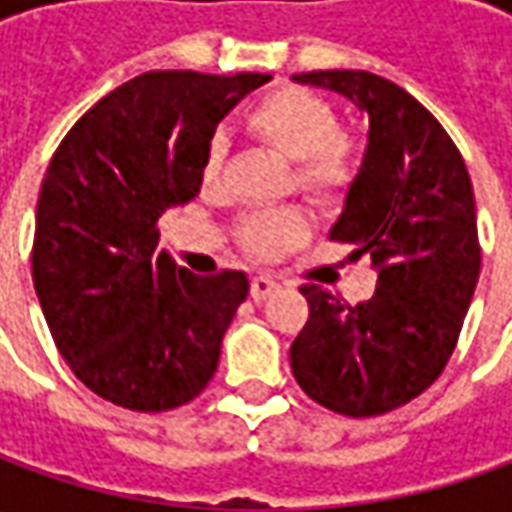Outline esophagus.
Wrapping results in <instances>:
<instances>
[{
    "label": "esophagus",
    "instance_id": "34e87169",
    "mask_svg": "<svg viewBox=\"0 0 512 512\" xmlns=\"http://www.w3.org/2000/svg\"><path fill=\"white\" fill-rule=\"evenodd\" d=\"M273 290H276V282H273L270 276H253V282H250V296H253L256 302L267 299Z\"/></svg>",
    "mask_w": 512,
    "mask_h": 512
}]
</instances>
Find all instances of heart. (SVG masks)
<instances>
[{"label": "heart", "instance_id": "obj_1", "mask_svg": "<svg viewBox=\"0 0 512 512\" xmlns=\"http://www.w3.org/2000/svg\"><path fill=\"white\" fill-rule=\"evenodd\" d=\"M245 128L265 148L290 159V187L316 202H339L356 185L362 170L359 133L339 125L333 102L299 88L279 85L259 96L245 113ZM225 142L210 139L202 156V187L213 190L222 182ZM307 216L302 207H267L245 213L233 233L236 242L256 259H279L307 239Z\"/></svg>", "mask_w": 512, "mask_h": 512}]
</instances>
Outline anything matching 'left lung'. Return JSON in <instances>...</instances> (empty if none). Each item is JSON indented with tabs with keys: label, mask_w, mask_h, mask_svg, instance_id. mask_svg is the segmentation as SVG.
Here are the masks:
<instances>
[{
	"label": "left lung",
	"mask_w": 512,
	"mask_h": 512,
	"mask_svg": "<svg viewBox=\"0 0 512 512\" xmlns=\"http://www.w3.org/2000/svg\"><path fill=\"white\" fill-rule=\"evenodd\" d=\"M353 99L370 148L347 193L333 242L379 267L376 293L302 285L307 322L290 367L313 402L350 419L382 416L424 393L453 356L482 267L473 182L456 142L419 99L367 70L296 76Z\"/></svg>",
	"instance_id": "left-lung-1"
}]
</instances>
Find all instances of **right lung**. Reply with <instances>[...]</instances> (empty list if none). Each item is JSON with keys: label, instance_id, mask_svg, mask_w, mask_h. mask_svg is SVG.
<instances>
[{"label": "right lung", "instance_id": "1", "mask_svg": "<svg viewBox=\"0 0 512 512\" xmlns=\"http://www.w3.org/2000/svg\"><path fill=\"white\" fill-rule=\"evenodd\" d=\"M267 73L150 70L68 130L39 190L33 287L73 376L136 413L193 402L216 373L247 276H196L159 247V213L202 187L227 110Z\"/></svg>", "mask_w": 512, "mask_h": 512}]
</instances>
